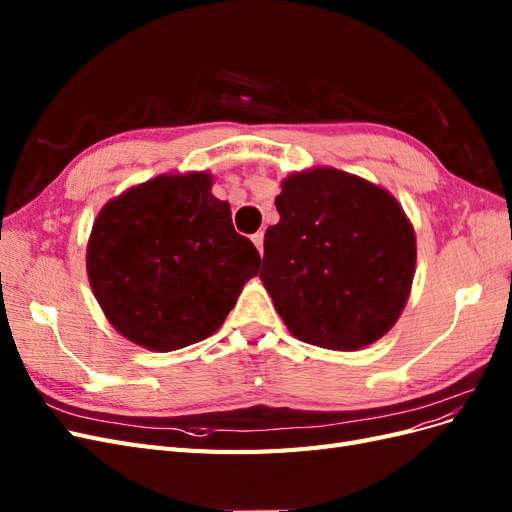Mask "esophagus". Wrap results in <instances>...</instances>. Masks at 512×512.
<instances>
[{"instance_id":"esophagus-1","label":"esophagus","mask_w":512,"mask_h":512,"mask_svg":"<svg viewBox=\"0 0 512 512\" xmlns=\"http://www.w3.org/2000/svg\"><path fill=\"white\" fill-rule=\"evenodd\" d=\"M252 241H254V245H256V250L260 252V256L265 254V232H256V235H252Z\"/></svg>"}]
</instances>
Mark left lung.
I'll return each mask as SVG.
<instances>
[{"label": "left lung", "mask_w": 512, "mask_h": 512, "mask_svg": "<svg viewBox=\"0 0 512 512\" xmlns=\"http://www.w3.org/2000/svg\"><path fill=\"white\" fill-rule=\"evenodd\" d=\"M260 280L288 331L361 350L393 329L416 269V235L391 192L329 166L292 173L275 198Z\"/></svg>", "instance_id": "8db88e82"}]
</instances>
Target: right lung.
Here are the masks:
<instances>
[{"label": "right lung", "instance_id": "1", "mask_svg": "<svg viewBox=\"0 0 512 512\" xmlns=\"http://www.w3.org/2000/svg\"><path fill=\"white\" fill-rule=\"evenodd\" d=\"M209 173L160 175L108 200L87 241V277L113 327L153 352L218 331L260 254L235 232Z\"/></svg>", "mask_w": 512, "mask_h": 512}]
</instances>
